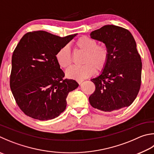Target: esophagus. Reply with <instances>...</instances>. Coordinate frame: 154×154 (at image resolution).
I'll list each match as a JSON object with an SVG mask.
<instances>
[{
    "mask_svg": "<svg viewBox=\"0 0 154 154\" xmlns=\"http://www.w3.org/2000/svg\"><path fill=\"white\" fill-rule=\"evenodd\" d=\"M83 82V79H77V82L79 83V84H81Z\"/></svg>",
    "mask_w": 154,
    "mask_h": 154,
    "instance_id": "34e87169",
    "label": "esophagus"
}]
</instances>
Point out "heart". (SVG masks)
Segmentation results:
<instances>
[{"instance_id": "obj_1", "label": "heart", "mask_w": 154, "mask_h": 154, "mask_svg": "<svg viewBox=\"0 0 154 154\" xmlns=\"http://www.w3.org/2000/svg\"><path fill=\"white\" fill-rule=\"evenodd\" d=\"M77 48L84 52L82 66H73L66 71V76L71 79H83L93 75L97 71L105 67L108 59V50L102 44H97L95 39L82 36L75 43ZM56 60L61 68L68 69L72 63L71 50L68 46H64L58 50Z\"/></svg>"}]
</instances>
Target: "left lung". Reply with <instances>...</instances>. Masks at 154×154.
I'll return each mask as SVG.
<instances>
[{
	"mask_svg": "<svg viewBox=\"0 0 154 154\" xmlns=\"http://www.w3.org/2000/svg\"><path fill=\"white\" fill-rule=\"evenodd\" d=\"M102 42L108 50L106 65L98 77L91 81L96 86L89 97L91 106L111 112L129 106L140 89L142 63L133 36L123 27L106 25L90 33Z\"/></svg>",
	"mask_w": 154,
	"mask_h": 154,
	"instance_id": "obj_1",
	"label": "left lung"
}]
</instances>
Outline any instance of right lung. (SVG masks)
Returning a JSON list of instances; mask_svg holds the SVG:
<instances>
[{"label": "right lung", "mask_w": 154, "mask_h": 154, "mask_svg": "<svg viewBox=\"0 0 154 154\" xmlns=\"http://www.w3.org/2000/svg\"><path fill=\"white\" fill-rule=\"evenodd\" d=\"M77 35L61 38L37 31L27 33L19 41L12 56L10 88L27 116L48 121L65 110L68 94L79 84L63 79L65 73L55 55Z\"/></svg>", "instance_id": "add662e5"}]
</instances>
